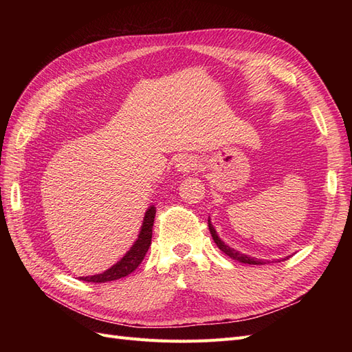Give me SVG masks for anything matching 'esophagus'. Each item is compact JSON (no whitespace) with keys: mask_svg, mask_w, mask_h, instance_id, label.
I'll return each instance as SVG.
<instances>
[{"mask_svg":"<svg viewBox=\"0 0 352 352\" xmlns=\"http://www.w3.org/2000/svg\"><path fill=\"white\" fill-rule=\"evenodd\" d=\"M197 166H198L197 164V160L194 157H190V155L180 157L177 162H176L177 172H184V173L190 172V170H194Z\"/></svg>","mask_w":352,"mask_h":352,"instance_id":"esophagus-1","label":"esophagus"}]
</instances>
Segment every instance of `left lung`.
Returning <instances> with one entry per match:
<instances>
[{
  "mask_svg": "<svg viewBox=\"0 0 352 352\" xmlns=\"http://www.w3.org/2000/svg\"><path fill=\"white\" fill-rule=\"evenodd\" d=\"M208 229H210V233H211L212 239H214L216 245H217V247L220 248V251H221V252H225L226 255H229L230 258L236 260V261H239V263H243V264H265V263H264V260L255 258V257H248V255H245V254H242V252H239V251H236V250L230 248L229 245H226L225 242H223V241L219 238L216 229L212 228L211 221H210V217H208ZM286 258H287V257H286ZM286 258H283V260H286Z\"/></svg>",
  "mask_w": 352,
  "mask_h": 352,
  "instance_id": "obj_1",
  "label": "left lung"
}]
</instances>
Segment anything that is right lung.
Listing matches in <instances>:
<instances>
[{
    "label": "right lung",
    "instance_id": "right-lung-1",
    "mask_svg": "<svg viewBox=\"0 0 352 352\" xmlns=\"http://www.w3.org/2000/svg\"><path fill=\"white\" fill-rule=\"evenodd\" d=\"M154 217H155V207L151 206L146 210L144 223L141 226V232L138 235V239L131 247V250L124 254V257L117 261L109 270L104 273L87 276V278H80V280L85 282H92V283H104V282H111L122 279L124 276L131 274L133 270H136L138 265H140L145 257V254L151 245L153 238V225H154Z\"/></svg>",
    "mask_w": 352,
    "mask_h": 352
}]
</instances>
